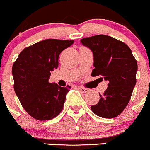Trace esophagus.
Returning a JSON list of instances; mask_svg holds the SVG:
<instances>
[{
    "label": "esophagus",
    "mask_w": 150,
    "mask_h": 150,
    "mask_svg": "<svg viewBox=\"0 0 150 150\" xmlns=\"http://www.w3.org/2000/svg\"><path fill=\"white\" fill-rule=\"evenodd\" d=\"M78 89L82 92V93H87L89 91V89L87 88H85V87H78Z\"/></svg>",
    "instance_id": "34e87169"
}]
</instances>
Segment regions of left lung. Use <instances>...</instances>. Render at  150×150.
Returning <instances> with one entry per match:
<instances>
[{
	"instance_id": "left-lung-1",
	"label": "left lung",
	"mask_w": 150,
	"mask_h": 150,
	"mask_svg": "<svg viewBox=\"0 0 150 150\" xmlns=\"http://www.w3.org/2000/svg\"><path fill=\"white\" fill-rule=\"evenodd\" d=\"M92 50L94 68L92 76H101L108 81V87L99 94L98 104L91 106L98 116L113 118L118 116L130 101L136 84L137 63L132 51L125 43L104 34L81 39Z\"/></svg>"
}]
</instances>
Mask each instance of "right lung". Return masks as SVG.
<instances>
[{"label": "right lung", "mask_w": 150, "mask_h": 150, "mask_svg": "<svg viewBox=\"0 0 150 150\" xmlns=\"http://www.w3.org/2000/svg\"><path fill=\"white\" fill-rule=\"evenodd\" d=\"M74 40L49 39L24 49L12 68L14 90L22 107L32 118L51 120L61 112L70 87L49 83L51 72L58 66V57Z\"/></svg>", "instance_id": "obj_1"}]
</instances>
